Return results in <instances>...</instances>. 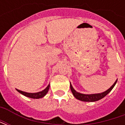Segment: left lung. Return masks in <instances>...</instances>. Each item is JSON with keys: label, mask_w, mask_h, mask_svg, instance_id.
<instances>
[{"label": "left lung", "mask_w": 125, "mask_h": 125, "mask_svg": "<svg viewBox=\"0 0 125 125\" xmlns=\"http://www.w3.org/2000/svg\"><path fill=\"white\" fill-rule=\"evenodd\" d=\"M117 82V80L115 82V83L112 85V86L109 88L108 89L106 90V91L101 93H97V94H82L80 92H77L76 90H74V88L72 86V85L70 83V89L71 91L73 94V96L76 98V99L81 100V101H84V102H96L99 100L102 99L104 97L106 96L109 92L113 90L114 86H115V84Z\"/></svg>", "instance_id": "obj_1"}]
</instances>
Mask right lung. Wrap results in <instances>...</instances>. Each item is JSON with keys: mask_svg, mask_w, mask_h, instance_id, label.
Listing matches in <instances>:
<instances>
[{"mask_svg": "<svg viewBox=\"0 0 125 125\" xmlns=\"http://www.w3.org/2000/svg\"><path fill=\"white\" fill-rule=\"evenodd\" d=\"M49 86H50V84H48V86L41 92H35V93H29V92H23V91H21V90H19L17 89L18 92L21 93V94H23L24 96H25L27 97H29V98H34V99H39V98H41L44 97L47 94V93L48 92L49 89Z\"/></svg>", "mask_w": 125, "mask_h": 125, "instance_id": "add662e5", "label": "right lung"}]
</instances>
